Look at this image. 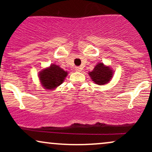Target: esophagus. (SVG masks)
Returning <instances> with one entry per match:
<instances>
[{
  "mask_svg": "<svg viewBox=\"0 0 152 152\" xmlns=\"http://www.w3.org/2000/svg\"><path fill=\"white\" fill-rule=\"evenodd\" d=\"M82 68L81 67H79V66H78V67H76V69H75V70L76 71H78V72H80V71H82Z\"/></svg>",
  "mask_w": 152,
  "mask_h": 152,
  "instance_id": "1",
  "label": "esophagus"
}]
</instances>
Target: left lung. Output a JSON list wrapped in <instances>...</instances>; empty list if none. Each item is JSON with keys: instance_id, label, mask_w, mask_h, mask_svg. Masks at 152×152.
<instances>
[{"instance_id": "left-lung-1", "label": "left lung", "mask_w": 152, "mask_h": 152, "mask_svg": "<svg viewBox=\"0 0 152 152\" xmlns=\"http://www.w3.org/2000/svg\"><path fill=\"white\" fill-rule=\"evenodd\" d=\"M88 74L94 83L98 85H104L109 83L111 79L113 71L109 66H104L103 63H99L91 72L88 73Z\"/></svg>"}]
</instances>
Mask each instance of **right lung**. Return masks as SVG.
Here are the masks:
<instances>
[{"label":"right lung","mask_w":152,"mask_h":152,"mask_svg":"<svg viewBox=\"0 0 152 152\" xmlns=\"http://www.w3.org/2000/svg\"><path fill=\"white\" fill-rule=\"evenodd\" d=\"M67 74L68 73L59 66L52 64L50 67L41 71L38 76L43 88L52 90L61 84Z\"/></svg>","instance_id":"1"}]
</instances>
